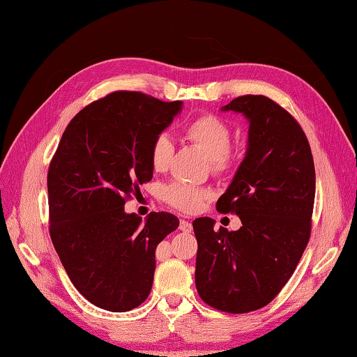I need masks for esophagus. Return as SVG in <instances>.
Wrapping results in <instances>:
<instances>
[{
    "mask_svg": "<svg viewBox=\"0 0 357 357\" xmlns=\"http://www.w3.org/2000/svg\"><path fill=\"white\" fill-rule=\"evenodd\" d=\"M179 230L184 231V233H190L193 230V225H192V222L184 221V219H183V221L179 222Z\"/></svg>",
    "mask_w": 357,
    "mask_h": 357,
    "instance_id": "obj_1",
    "label": "esophagus"
}]
</instances>
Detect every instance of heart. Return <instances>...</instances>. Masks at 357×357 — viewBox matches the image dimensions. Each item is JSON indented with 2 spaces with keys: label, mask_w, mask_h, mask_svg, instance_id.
I'll list each match as a JSON object with an SVG mask.
<instances>
[{
  "label": "heart",
  "mask_w": 357,
  "mask_h": 357,
  "mask_svg": "<svg viewBox=\"0 0 357 357\" xmlns=\"http://www.w3.org/2000/svg\"><path fill=\"white\" fill-rule=\"evenodd\" d=\"M185 138L202 150V153L210 159L211 169L221 173L229 169L233 133L230 126L224 119L215 115H202L190 121L184 127ZM173 155V144L165 135H159L150 150L151 169L158 173L167 172ZM211 193L207 188L195 187L184 183H174L165 188L164 198L172 207L184 213H193L202 202L208 199Z\"/></svg>",
  "instance_id": "heart-1"
}]
</instances>
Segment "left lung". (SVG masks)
I'll return each instance as SVG.
<instances>
[{"instance_id":"1","label":"left lung","mask_w":357,"mask_h":357,"mask_svg":"<svg viewBox=\"0 0 357 357\" xmlns=\"http://www.w3.org/2000/svg\"><path fill=\"white\" fill-rule=\"evenodd\" d=\"M221 110L248 121L245 156L216 202L221 213H236L242 227L215 230L211 218L195 219V282L210 307L248 313L276 298L308 244L314 162L304 130L270 98L239 96Z\"/></svg>"}]
</instances>
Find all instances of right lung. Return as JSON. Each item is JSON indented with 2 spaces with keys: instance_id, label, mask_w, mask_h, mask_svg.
<instances>
[{
  "instance_id": "obj_1",
  "label": "right lung",
  "mask_w": 357,
  "mask_h": 357,
  "mask_svg": "<svg viewBox=\"0 0 357 357\" xmlns=\"http://www.w3.org/2000/svg\"><path fill=\"white\" fill-rule=\"evenodd\" d=\"M183 109L139 92H115L82 109L63 133L49 174L50 238L75 288L123 313L150 294L155 252L179 219L124 204L153 178L150 150Z\"/></svg>"
}]
</instances>
